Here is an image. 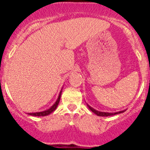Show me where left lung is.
<instances>
[{
    "label": "left lung",
    "mask_w": 150,
    "mask_h": 150,
    "mask_svg": "<svg viewBox=\"0 0 150 150\" xmlns=\"http://www.w3.org/2000/svg\"><path fill=\"white\" fill-rule=\"evenodd\" d=\"M88 107L90 109V110L92 111L94 113L97 115V116H113V115H116V114H119V113H121V112H125V110L122 111H120V112H100V111H98L96 110L93 109L92 107H90L89 105H88Z\"/></svg>",
    "instance_id": "8db88e82"
}]
</instances>
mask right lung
<instances>
[{
    "label": "right lung",
    "mask_w": 150,
    "mask_h": 150,
    "mask_svg": "<svg viewBox=\"0 0 150 150\" xmlns=\"http://www.w3.org/2000/svg\"><path fill=\"white\" fill-rule=\"evenodd\" d=\"M61 95H62V91H60V94H59V98H58V99H57L56 102H55V104H54L53 105L50 107V109L46 110H45V111H42V112H32V113H28V114L30 115V116H47V115L50 114L51 112H52L55 109H56V107H58V105H59V101H60V98H61Z\"/></svg>",
    "instance_id": "add662e5"
}]
</instances>
